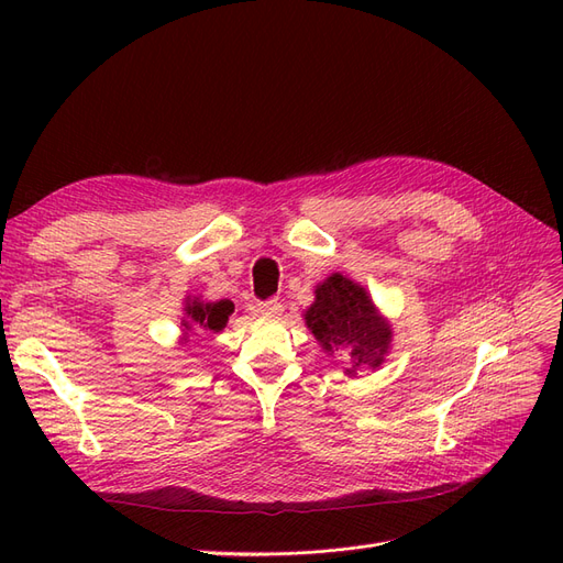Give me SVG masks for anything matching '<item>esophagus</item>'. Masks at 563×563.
<instances>
[{
  "label": "esophagus",
  "instance_id": "34e87169",
  "mask_svg": "<svg viewBox=\"0 0 563 563\" xmlns=\"http://www.w3.org/2000/svg\"><path fill=\"white\" fill-rule=\"evenodd\" d=\"M282 302L277 300H263L258 302V308H255V312H258L261 317H279L282 314Z\"/></svg>",
  "mask_w": 563,
  "mask_h": 563
}]
</instances>
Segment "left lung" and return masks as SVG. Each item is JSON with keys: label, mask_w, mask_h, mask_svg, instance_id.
<instances>
[{"label": "left lung", "mask_w": 563, "mask_h": 563, "mask_svg": "<svg viewBox=\"0 0 563 563\" xmlns=\"http://www.w3.org/2000/svg\"><path fill=\"white\" fill-rule=\"evenodd\" d=\"M305 323L323 352L347 356L352 362L347 373L360 366L378 368L391 343L389 323L378 314L366 288L343 275H331L317 286Z\"/></svg>", "instance_id": "8db88e82"}]
</instances>
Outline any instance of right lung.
Here are the masks:
<instances>
[{"instance_id": "add662e5", "label": "right lung", "mask_w": 563, "mask_h": 563, "mask_svg": "<svg viewBox=\"0 0 563 563\" xmlns=\"http://www.w3.org/2000/svg\"><path fill=\"white\" fill-rule=\"evenodd\" d=\"M185 317L180 321V327L187 331L192 329H209V331H223L228 317L234 312V305L230 300H218V302H203L199 298H187L185 300Z\"/></svg>"}]
</instances>
